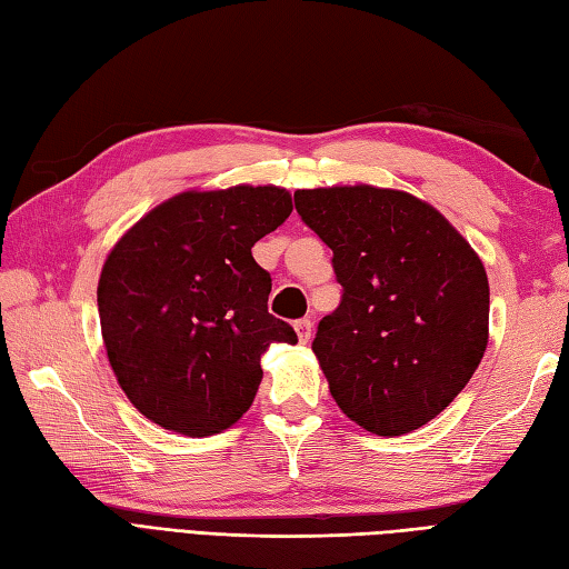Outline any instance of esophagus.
Returning <instances> with one entry per match:
<instances>
[{"mask_svg": "<svg viewBox=\"0 0 569 569\" xmlns=\"http://www.w3.org/2000/svg\"><path fill=\"white\" fill-rule=\"evenodd\" d=\"M296 332H298V340L303 342V345H308L310 337H312V322H310L308 318L298 320V322H296Z\"/></svg>", "mask_w": 569, "mask_h": 569, "instance_id": "obj_1", "label": "esophagus"}]
</instances>
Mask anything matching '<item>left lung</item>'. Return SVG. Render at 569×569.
Masks as SVG:
<instances>
[{"mask_svg": "<svg viewBox=\"0 0 569 569\" xmlns=\"http://www.w3.org/2000/svg\"><path fill=\"white\" fill-rule=\"evenodd\" d=\"M296 210L332 249L342 286L312 340L337 406L383 438L422 428L485 357V263L432 204L403 190H298Z\"/></svg>", "mask_w": 569, "mask_h": 569, "instance_id": "8db88e82", "label": "left lung"}]
</instances>
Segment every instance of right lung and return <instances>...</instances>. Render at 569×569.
<instances>
[{
    "label": "right lung",
    "instance_id": "add662e5",
    "mask_svg": "<svg viewBox=\"0 0 569 569\" xmlns=\"http://www.w3.org/2000/svg\"><path fill=\"white\" fill-rule=\"evenodd\" d=\"M293 212L276 186L188 190L147 212L107 257L98 308L107 359L141 416L188 438L247 413L271 342H298L269 312L251 247Z\"/></svg>",
    "mask_w": 569,
    "mask_h": 569
}]
</instances>
